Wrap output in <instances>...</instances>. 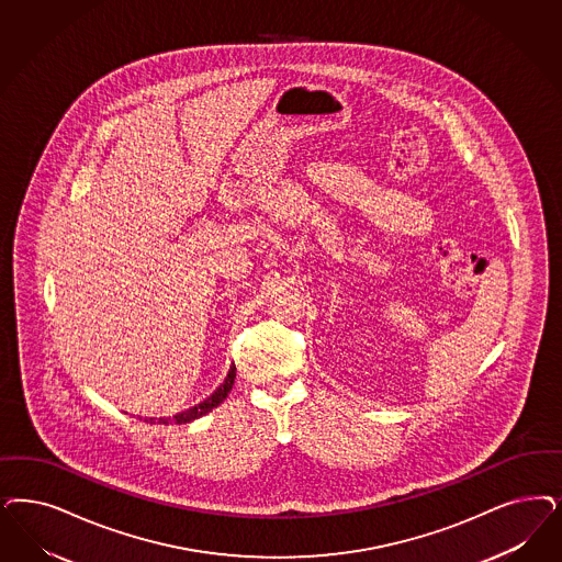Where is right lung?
<instances>
[{
  "label": "right lung",
  "mask_w": 562,
  "mask_h": 562,
  "mask_svg": "<svg viewBox=\"0 0 562 562\" xmlns=\"http://www.w3.org/2000/svg\"><path fill=\"white\" fill-rule=\"evenodd\" d=\"M234 378H236V368H231L228 371V375H226V380L220 384V387H215V392H213L212 396H207L203 403H199V405H194V407L187 408V411H182V413H178L175 417H161V419H157V424H164V426H168V424H178V426H182V424H191L194 419H199V417H203V415H207L212 408L217 407L220 403H224V398L228 396V392L233 390L234 386ZM145 422L147 424H155L154 417H145Z\"/></svg>",
  "instance_id": "obj_1"
}]
</instances>
